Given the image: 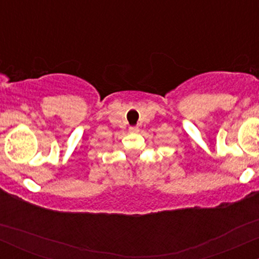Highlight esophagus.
<instances>
[{
	"label": "esophagus",
	"mask_w": 259,
	"mask_h": 259,
	"mask_svg": "<svg viewBox=\"0 0 259 259\" xmlns=\"http://www.w3.org/2000/svg\"><path fill=\"white\" fill-rule=\"evenodd\" d=\"M129 132H130V133H139L140 130H139L138 126H130V127H129Z\"/></svg>",
	"instance_id": "34e87169"
}]
</instances>
